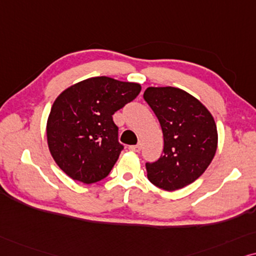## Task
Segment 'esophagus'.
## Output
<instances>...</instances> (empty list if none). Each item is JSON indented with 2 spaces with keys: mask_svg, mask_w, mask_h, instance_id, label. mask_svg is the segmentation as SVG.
Listing matches in <instances>:
<instances>
[{
  "mask_svg": "<svg viewBox=\"0 0 256 256\" xmlns=\"http://www.w3.org/2000/svg\"><path fill=\"white\" fill-rule=\"evenodd\" d=\"M131 150V151H134V152H139L142 150V144L140 142H139V144H137V145H132V146H130V148H128Z\"/></svg>",
  "mask_w": 256,
  "mask_h": 256,
  "instance_id": "34e87169",
  "label": "esophagus"
}]
</instances>
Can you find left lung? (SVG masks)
<instances>
[{"instance_id": "8db88e82", "label": "left lung", "mask_w": 256, "mask_h": 256, "mask_svg": "<svg viewBox=\"0 0 256 256\" xmlns=\"http://www.w3.org/2000/svg\"><path fill=\"white\" fill-rule=\"evenodd\" d=\"M144 100L164 136L162 154L146 162L148 178L165 190L182 188L199 178L214 158L218 131L213 116L196 97L178 88H148Z\"/></svg>"}]
</instances>
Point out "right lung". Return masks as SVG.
I'll return each mask as SVG.
<instances>
[{
    "label": "right lung",
    "instance_id": "add662e5",
    "mask_svg": "<svg viewBox=\"0 0 256 256\" xmlns=\"http://www.w3.org/2000/svg\"><path fill=\"white\" fill-rule=\"evenodd\" d=\"M138 83L92 77L66 88L51 108L48 146L71 179L94 184L104 179L124 148L112 116L140 92Z\"/></svg>",
    "mask_w": 256,
    "mask_h": 256
}]
</instances>
